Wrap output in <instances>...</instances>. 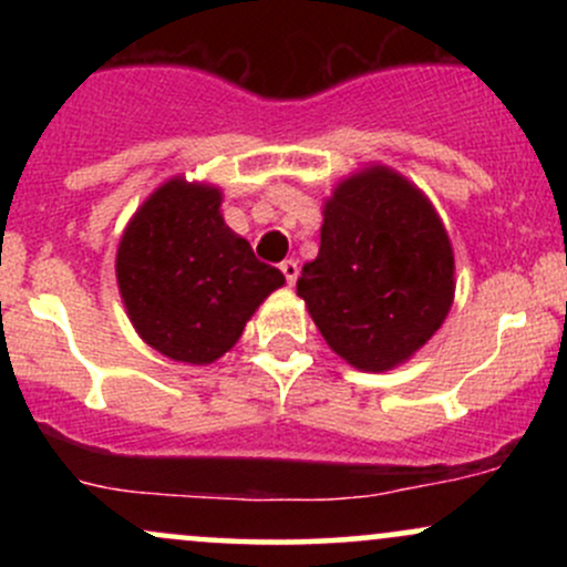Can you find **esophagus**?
Here are the masks:
<instances>
[{
    "label": "esophagus",
    "instance_id": "obj_1",
    "mask_svg": "<svg viewBox=\"0 0 567 567\" xmlns=\"http://www.w3.org/2000/svg\"><path fill=\"white\" fill-rule=\"evenodd\" d=\"M279 269H282L285 279H288V285H296L298 279V261H292V258H288V261L279 264Z\"/></svg>",
    "mask_w": 567,
    "mask_h": 567
}]
</instances>
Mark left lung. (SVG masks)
Listing matches in <instances>:
<instances>
[{"instance_id":"obj_1","label":"left lung","mask_w":567,"mask_h":567,"mask_svg":"<svg viewBox=\"0 0 567 567\" xmlns=\"http://www.w3.org/2000/svg\"><path fill=\"white\" fill-rule=\"evenodd\" d=\"M453 271L451 239L432 202L400 173L373 165L324 202L320 252L303 264L296 288L338 357L383 373L445 322Z\"/></svg>"}]
</instances>
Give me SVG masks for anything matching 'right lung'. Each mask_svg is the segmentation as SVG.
I'll return each instance as SVG.
<instances>
[{"label":"right lung","instance_id":"add662e5","mask_svg":"<svg viewBox=\"0 0 567 567\" xmlns=\"http://www.w3.org/2000/svg\"><path fill=\"white\" fill-rule=\"evenodd\" d=\"M116 282L148 347L175 362L210 365L285 277L224 224L220 188L171 178L130 218Z\"/></svg>","mask_w":567,"mask_h":567}]
</instances>
